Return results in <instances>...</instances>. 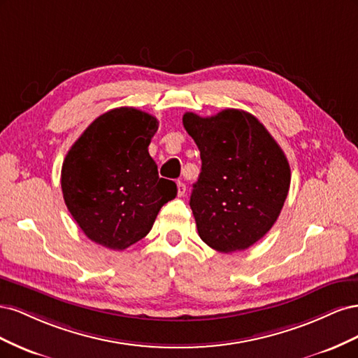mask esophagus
<instances>
[{
	"mask_svg": "<svg viewBox=\"0 0 358 358\" xmlns=\"http://www.w3.org/2000/svg\"><path fill=\"white\" fill-rule=\"evenodd\" d=\"M176 185H178V196H179V197L185 196V192H187V185H185V183L179 180V182L176 183Z\"/></svg>",
	"mask_w": 358,
	"mask_h": 358,
	"instance_id": "1",
	"label": "esophagus"
}]
</instances>
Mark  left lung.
<instances>
[{
	"mask_svg": "<svg viewBox=\"0 0 358 358\" xmlns=\"http://www.w3.org/2000/svg\"><path fill=\"white\" fill-rule=\"evenodd\" d=\"M183 127L199 146L201 173L189 206L201 241L220 252L243 251L272 229L288 196L284 150L251 113L225 109Z\"/></svg>",
	"mask_w": 358,
	"mask_h": 358,
	"instance_id": "left-lung-1",
	"label": "left lung"
}]
</instances>
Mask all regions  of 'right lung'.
Masks as SVG:
<instances>
[{"label": "right lung", "instance_id": "1", "mask_svg": "<svg viewBox=\"0 0 358 358\" xmlns=\"http://www.w3.org/2000/svg\"><path fill=\"white\" fill-rule=\"evenodd\" d=\"M158 119L133 107L103 113L70 148L61 188L88 239L122 251L150 231L159 209L176 197V183L158 176L148 146Z\"/></svg>", "mask_w": 358, "mask_h": 358}]
</instances>
